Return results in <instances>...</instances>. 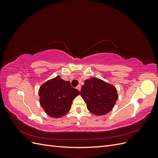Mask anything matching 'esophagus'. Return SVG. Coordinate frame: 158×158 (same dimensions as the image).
Wrapping results in <instances>:
<instances>
[{
	"mask_svg": "<svg viewBox=\"0 0 158 158\" xmlns=\"http://www.w3.org/2000/svg\"><path fill=\"white\" fill-rule=\"evenodd\" d=\"M76 88H77L79 91H80V89H81V85H78L77 87H76Z\"/></svg>",
	"mask_w": 158,
	"mask_h": 158,
	"instance_id": "1",
	"label": "esophagus"
}]
</instances>
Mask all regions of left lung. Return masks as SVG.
<instances>
[{"instance_id": "obj_1", "label": "left lung", "mask_w": 158, "mask_h": 158, "mask_svg": "<svg viewBox=\"0 0 158 158\" xmlns=\"http://www.w3.org/2000/svg\"><path fill=\"white\" fill-rule=\"evenodd\" d=\"M80 95L89 111L95 115H103L113 109L118 95L115 87L97 78L85 80Z\"/></svg>"}]
</instances>
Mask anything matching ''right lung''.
<instances>
[{"mask_svg":"<svg viewBox=\"0 0 158 158\" xmlns=\"http://www.w3.org/2000/svg\"><path fill=\"white\" fill-rule=\"evenodd\" d=\"M79 94L78 89L72 87L69 81H64L59 76L47 81L39 90L41 107L53 118H59L67 113L73 99Z\"/></svg>","mask_w":158,"mask_h":158,"instance_id":"obj_1","label":"right lung"}]
</instances>
